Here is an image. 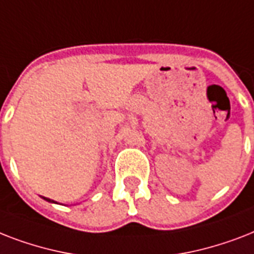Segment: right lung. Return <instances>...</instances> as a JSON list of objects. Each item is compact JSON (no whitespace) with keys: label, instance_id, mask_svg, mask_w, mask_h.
Here are the masks:
<instances>
[{"label":"right lung","instance_id":"1","mask_svg":"<svg viewBox=\"0 0 254 254\" xmlns=\"http://www.w3.org/2000/svg\"><path fill=\"white\" fill-rule=\"evenodd\" d=\"M43 199H45V200H47V201H51V203H57V201L51 200V199H49V197H43Z\"/></svg>","mask_w":254,"mask_h":254}]
</instances>
